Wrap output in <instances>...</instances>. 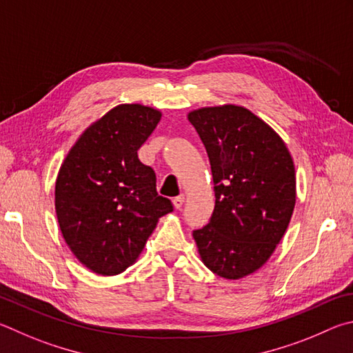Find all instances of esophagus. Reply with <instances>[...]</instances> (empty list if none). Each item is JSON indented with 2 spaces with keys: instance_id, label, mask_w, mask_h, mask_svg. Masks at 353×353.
<instances>
[{
  "instance_id": "34e87169",
  "label": "esophagus",
  "mask_w": 353,
  "mask_h": 353,
  "mask_svg": "<svg viewBox=\"0 0 353 353\" xmlns=\"http://www.w3.org/2000/svg\"><path fill=\"white\" fill-rule=\"evenodd\" d=\"M183 205H184V195H183V194L173 199V206H175L176 209H181Z\"/></svg>"
}]
</instances>
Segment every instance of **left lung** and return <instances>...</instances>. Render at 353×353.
Returning a JSON list of instances; mask_svg holds the SVG:
<instances>
[{
    "instance_id": "left-lung-1",
    "label": "left lung",
    "mask_w": 353,
    "mask_h": 353,
    "mask_svg": "<svg viewBox=\"0 0 353 353\" xmlns=\"http://www.w3.org/2000/svg\"><path fill=\"white\" fill-rule=\"evenodd\" d=\"M211 163L215 208L194 231L201 262L237 281L267 263L296 205V173L285 142L251 110L225 103L189 111Z\"/></svg>"
}]
</instances>
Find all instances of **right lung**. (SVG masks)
Returning a JSON list of instances; mask_svg holds the SVG:
<instances>
[{
  "label": "right lung",
  "mask_w": 353,
  "mask_h": 353,
  "mask_svg": "<svg viewBox=\"0 0 353 353\" xmlns=\"http://www.w3.org/2000/svg\"><path fill=\"white\" fill-rule=\"evenodd\" d=\"M161 116L142 103L117 105L79 136L60 165L55 214L61 236L92 273L125 271L158 220L173 211L157 192L153 169L138 158Z\"/></svg>",
  "instance_id": "right-lung-1"
}]
</instances>
